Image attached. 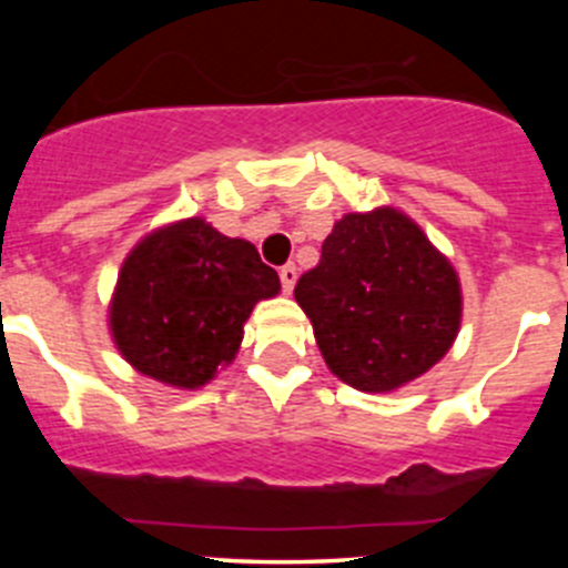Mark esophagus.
Masks as SVG:
<instances>
[{"mask_svg":"<svg viewBox=\"0 0 568 568\" xmlns=\"http://www.w3.org/2000/svg\"><path fill=\"white\" fill-rule=\"evenodd\" d=\"M280 283H283L285 294H291V291H294V283H296V266H294V263H285V266L280 268Z\"/></svg>","mask_w":568,"mask_h":568,"instance_id":"obj_1","label":"esophagus"}]
</instances>
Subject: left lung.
Masks as SVG:
<instances>
[{"instance_id":"left-lung-1","label":"left lung","mask_w":568,"mask_h":568,"mask_svg":"<svg viewBox=\"0 0 568 568\" xmlns=\"http://www.w3.org/2000/svg\"><path fill=\"white\" fill-rule=\"evenodd\" d=\"M294 296L332 374L363 393L409 385L459 335L456 268L390 205L337 220Z\"/></svg>"}]
</instances>
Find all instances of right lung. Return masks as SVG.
Masks as SVG:
<instances>
[{
  "label": "right lung",
  "instance_id": "add662e5",
  "mask_svg": "<svg viewBox=\"0 0 568 568\" xmlns=\"http://www.w3.org/2000/svg\"><path fill=\"white\" fill-rule=\"evenodd\" d=\"M280 294V277L255 244L209 222H173L148 233L123 261L109 305L114 346L140 374L197 390L233 363L244 321Z\"/></svg>",
  "mask_w": 568,
  "mask_h": 568
}]
</instances>
